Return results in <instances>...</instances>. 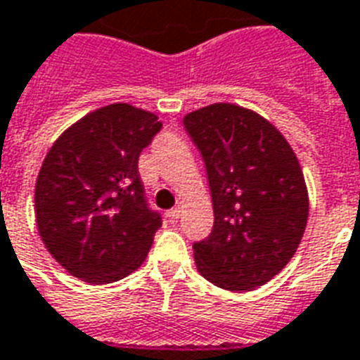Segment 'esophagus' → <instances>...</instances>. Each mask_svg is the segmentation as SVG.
<instances>
[{"instance_id": "34e87169", "label": "esophagus", "mask_w": 360, "mask_h": 360, "mask_svg": "<svg viewBox=\"0 0 360 360\" xmlns=\"http://www.w3.org/2000/svg\"><path fill=\"white\" fill-rule=\"evenodd\" d=\"M166 217H168L172 223H175V221H179L181 210H179V207H174V210H169L168 213H166Z\"/></svg>"}]
</instances>
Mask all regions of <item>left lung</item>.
Instances as JSON below:
<instances>
[{"label": "left lung", "mask_w": 360, "mask_h": 360, "mask_svg": "<svg viewBox=\"0 0 360 360\" xmlns=\"http://www.w3.org/2000/svg\"><path fill=\"white\" fill-rule=\"evenodd\" d=\"M183 124L205 162L215 217L210 238L192 245L196 268L224 290L257 289L283 270L306 230L298 158L270 120L236 103L196 109Z\"/></svg>", "instance_id": "8db88e82"}]
</instances>
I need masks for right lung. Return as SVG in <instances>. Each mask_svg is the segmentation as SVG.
Here are the masks:
<instances>
[{
	"instance_id": "add662e5",
	"label": "right lung",
	"mask_w": 360,
	"mask_h": 360,
	"mask_svg": "<svg viewBox=\"0 0 360 360\" xmlns=\"http://www.w3.org/2000/svg\"><path fill=\"white\" fill-rule=\"evenodd\" d=\"M162 128L130 103L94 109L60 134L35 181V223L46 251L81 281L105 285L147 259L160 215L147 207L139 153Z\"/></svg>"
}]
</instances>
